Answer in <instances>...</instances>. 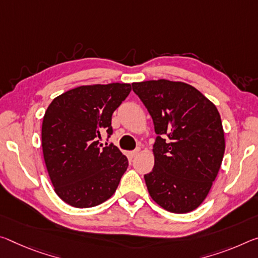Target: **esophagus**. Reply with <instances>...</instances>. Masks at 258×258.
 Wrapping results in <instances>:
<instances>
[{
	"instance_id": "esophagus-1",
	"label": "esophagus",
	"mask_w": 258,
	"mask_h": 258,
	"mask_svg": "<svg viewBox=\"0 0 258 258\" xmlns=\"http://www.w3.org/2000/svg\"><path fill=\"white\" fill-rule=\"evenodd\" d=\"M139 153H140V149H136V150H133V151H130V156L133 158V157H136Z\"/></svg>"
}]
</instances>
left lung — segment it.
I'll list each match as a JSON object with an SVG mask.
<instances>
[{"instance_id": "obj_1", "label": "left lung", "mask_w": 258, "mask_h": 258, "mask_svg": "<svg viewBox=\"0 0 258 258\" xmlns=\"http://www.w3.org/2000/svg\"><path fill=\"white\" fill-rule=\"evenodd\" d=\"M158 134L145 181L151 199L173 214L195 210L209 194L225 151L220 114L193 86L165 79L132 84Z\"/></svg>"}]
</instances>
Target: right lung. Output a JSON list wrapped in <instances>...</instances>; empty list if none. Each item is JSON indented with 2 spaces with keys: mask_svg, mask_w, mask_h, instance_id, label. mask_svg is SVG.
Returning <instances> with one entry per match:
<instances>
[{
  "mask_svg": "<svg viewBox=\"0 0 258 258\" xmlns=\"http://www.w3.org/2000/svg\"><path fill=\"white\" fill-rule=\"evenodd\" d=\"M132 89L130 84L87 85L55 97L43 116L42 151L55 193L75 208H92L111 198L128 166L116 146L111 117Z\"/></svg>",
  "mask_w": 258,
  "mask_h": 258,
  "instance_id": "right-lung-1",
  "label": "right lung"
}]
</instances>
